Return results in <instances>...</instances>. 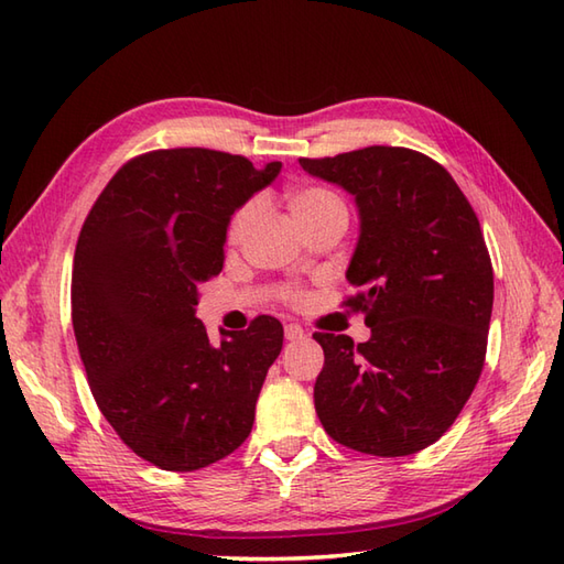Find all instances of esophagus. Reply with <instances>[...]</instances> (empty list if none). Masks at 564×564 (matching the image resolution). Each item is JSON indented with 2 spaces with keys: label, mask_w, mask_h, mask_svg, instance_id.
Wrapping results in <instances>:
<instances>
[{
  "label": "esophagus",
  "mask_w": 564,
  "mask_h": 564,
  "mask_svg": "<svg viewBox=\"0 0 564 564\" xmlns=\"http://www.w3.org/2000/svg\"><path fill=\"white\" fill-rule=\"evenodd\" d=\"M285 339L289 341H303L305 329L301 325H285Z\"/></svg>",
  "instance_id": "esophagus-1"
}]
</instances>
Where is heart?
<instances>
[{
	"instance_id": "heart-1",
	"label": "heart",
	"mask_w": 564,
	"mask_h": 564,
	"mask_svg": "<svg viewBox=\"0 0 564 564\" xmlns=\"http://www.w3.org/2000/svg\"><path fill=\"white\" fill-rule=\"evenodd\" d=\"M285 203H289V210L293 213L295 223L301 227L325 220L334 213H346L341 198L337 194H332L329 188H322V186H295L285 194ZM254 218H257L254 200L239 206L232 215L230 225H227V239H230L232 245L242 242V239L249 235L251 225H254ZM291 297H297V293H291Z\"/></svg>"
}]
</instances>
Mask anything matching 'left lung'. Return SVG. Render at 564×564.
<instances>
[{
    "label": "left lung",
    "mask_w": 564,
    "mask_h": 564,
    "mask_svg": "<svg viewBox=\"0 0 564 564\" xmlns=\"http://www.w3.org/2000/svg\"><path fill=\"white\" fill-rule=\"evenodd\" d=\"M356 198L358 242L346 281L370 339L315 332L325 366L315 410L327 434L380 458L436 443L480 380L495 273L480 220L438 162L373 145L301 160Z\"/></svg>",
    "instance_id": "8db88e82"
}]
</instances>
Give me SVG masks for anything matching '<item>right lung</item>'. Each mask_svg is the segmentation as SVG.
I'll list each match as a JSON object with an SVG mask.
<instances>
[{
  "label": "right lung",
  "mask_w": 564,
  "mask_h": 564,
  "mask_svg": "<svg viewBox=\"0 0 564 564\" xmlns=\"http://www.w3.org/2000/svg\"><path fill=\"white\" fill-rule=\"evenodd\" d=\"M279 172L218 150H154L113 174L82 225L72 327L89 388L126 446L162 470H200L254 424L281 322L261 315L210 344L196 305L223 271L235 210Z\"/></svg>",
  "instance_id": "1"
}]
</instances>
